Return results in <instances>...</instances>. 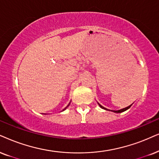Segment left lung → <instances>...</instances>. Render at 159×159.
I'll use <instances>...</instances> for the list:
<instances>
[{"label": "left lung", "mask_w": 159, "mask_h": 159, "mask_svg": "<svg viewBox=\"0 0 159 159\" xmlns=\"http://www.w3.org/2000/svg\"><path fill=\"white\" fill-rule=\"evenodd\" d=\"M99 104V103H98ZM99 106H100V107H101L102 108H103V109H106V110H108L107 108H104L103 106H102L101 105H100L99 104ZM130 106H131V105L130 106H128V107H126V108H122V109H120V110H117V111H114V112H115V113H121V112H123V111H126V110H128V108H129Z\"/></svg>", "instance_id": "left-lung-1"}]
</instances>
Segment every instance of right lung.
<instances>
[{"label": "right lung", "mask_w": 159, "mask_h": 159, "mask_svg": "<svg viewBox=\"0 0 159 159\" xmlns=\"http://www.w3.org/2000/svg\"><path fill=\"white\" fill-rule=\"evenodd\" d=\"M65 109H64V110H65Z\"/></svg>", "instance_id": "right-lung-1"}]
</instances>
